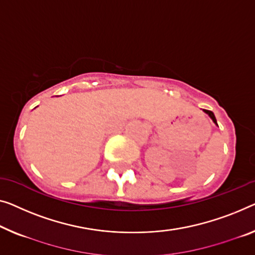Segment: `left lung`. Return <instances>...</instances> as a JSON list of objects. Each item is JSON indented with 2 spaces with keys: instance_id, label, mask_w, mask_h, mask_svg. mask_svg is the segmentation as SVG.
Masks as SVG:
<instances>
[{
  "instance_id": "left-lung-1",
  "label": "left lung",
  "mask_w": 255,
  "mask_h": 255,
  "mask_svg": "<svg viewBox=\"0 0 255 255\" xmlns=\"http://www.w3.org/2000/svg\"><path fill=\"white\" fill-rule=\"evenodd\" d=\"M204 111H205V112H206V113H207V115L211 117V119H212L213 121H214V123H215V125H218V124H216V119H215V116H214V113H213L212 111H208V110H204Z\"/></svg>"
}]
</instances>
